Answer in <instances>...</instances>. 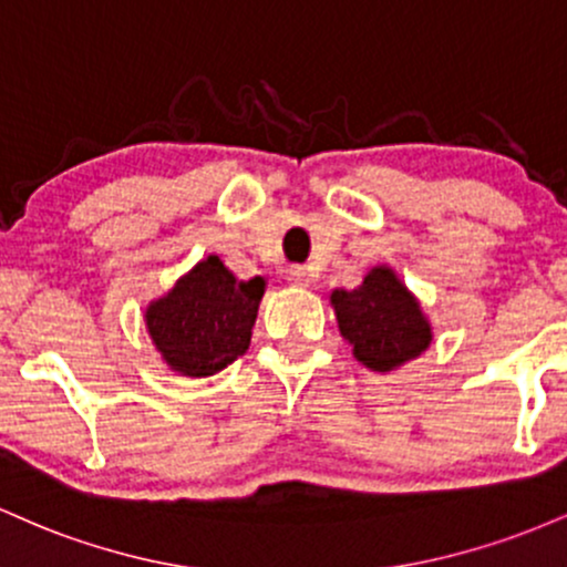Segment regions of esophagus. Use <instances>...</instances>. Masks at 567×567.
Listing matches in <instances>:
<instances>
[{"instance_id":"1","label":"esophagus","mask_w":567,"mask_h":567,"mask_svg":"<svg viewBox=\"0 0 567 567\" xmlns=\"http://www.w3.org/2000/svg\"><path fill=\"white\" fill-rule=\"evenodd\" d=\"M289 284L291 286H310V272H308V267H302V265H295V267H289Z\"/></svg>"}]
</instances>
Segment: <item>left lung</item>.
Here are the masks:
<instances>
[{"label": "left lung", "instance_id": "1", "mask_svg": "<svg viewBox=\"0 0 567 567\" xmlns=\"http://www.w3.org/2000/svg\"><path fill=\"white\" fill-rule=\"evenodd\" d=\"M329 300L340 334L372 372H391L417 359L434 340L421 302L385 265L372 267L351 291L334 289Z\"/></svg>", "mask_w": 567, "mask_h": 567}]
</instances>
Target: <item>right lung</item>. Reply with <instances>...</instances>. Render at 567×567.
I'll return each instance as SVG.
<instances>
[{"label": "right lung", "mask_w": 567, "mask_h": 567, "mask_svg": "<svg viewBox=\"0 0 567 567\" xmlns=\"http://www.w3.org/2000/svg\"><path fill=\"white\" fill-rule=\"evenodd\" d=\"M262 295V276L240 281L212 254L146 308V332L174 372L208 378L249 351Z\"/></svg>", "instance_id": "1"}]
</instances>
